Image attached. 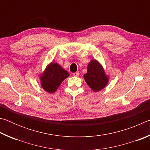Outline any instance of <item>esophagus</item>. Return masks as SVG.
<instances>
[{
	"mask_svg": "<svg viewBox=\"0 0 150 150\" xmlns=\"http://www.w3.org/2000/svg\"><path fill=\"white\" fill-rule=\"evenodd\" d=\"M73 76H76V77H78V76L79 75V72L77 71V72H75V73H73Z\"/></svg>",
	"mask_w": 150,
	"mask_h": 150,
	"instance_id": "esophagus-1",
	"label": "esophagus"
}]
</instances>
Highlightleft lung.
I'll return each mask as SVG.
<instances>
[{"label": "left lung", "mask_w": 150, "mask_h": 150, "mask_svg": "<svg viewBox=\"0 0 150 150\" xmlns=\"http://www.w3.org/2000/svg\"><path fill=\"white\" fill-rule=\"evenodd\" d=\"M84 79L87 85L95 92L103 89L108 81L103 67L96 60H91L88 64L87 73L84 75Z\"/></svg>", "instance_id": "8db88e82"}]
</instances>
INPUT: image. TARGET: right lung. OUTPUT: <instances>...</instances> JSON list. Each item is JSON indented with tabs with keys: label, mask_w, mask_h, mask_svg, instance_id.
<instances>
[{
	"label": "right lung",
	"mask_w": 150,
	"mask_h": 150,
	"mask_svg": "<svg viewBox=\"0 0 150 150\" xmlns=\"http://www.w3.org/2000/svg\"><path fill=\"white\" fill-rule=\"evenodd\" d=\"M69 76V73L56 63H51L41 76L42 88L47 93L56 91L63 81Z\"/></svg>",
	"instance_id": "obj_1"
}]
</instances>
